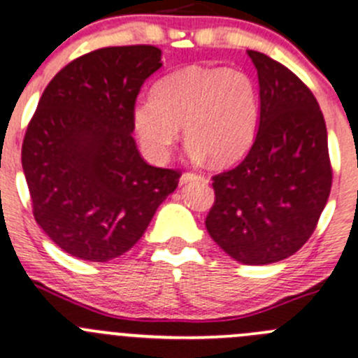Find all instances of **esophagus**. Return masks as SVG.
<instances>
[{"label":"esophagus","instance_id":"obj_1","mask_svg":"<svg viewBox=\"0 0 358 358\" xmlns=\"http://www.w3.org/2000/svg\"><path fill=\"white\" fill-rule=\"evenodd\" d=\"M195 179H200L199 173H193V172H185L181 176V185H186L189 181H195Z\"/></svg>","mask_w":358,"mask_h":358}]
</instances>
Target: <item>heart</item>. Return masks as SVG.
Segmentation results:
<instances>
[{
	"label": "heart",
	"instance_id": "heart-1",
	"mask_svg": "<svg viewBox=\"0 0 358 358\" xmlns=\"http://www.w3.org/2000/svg\"><path fill=\"white\" fill-rule=\"evenodd\" d=\"M258 117V91L251 77L224 66L176 71L134 108L142 148L156 162L169 158L181 137V126L192 142L193 158L210 156L216 165L237 162L257 137Z\"/></svg>",
	"mask_w": 358,
	"mask_h": 358
}]
</instances>
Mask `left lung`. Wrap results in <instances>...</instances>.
Returning <instances> with one entry per match:
<instances>
[{"label":"left lung","mask_w":358,"mask_h":358,"mask_svg":"<svg viewBox=\"0 0 358 358\" xmlns=\"http://www.w3.org/2000/svg\"><path fill=\"white\" fill-rule=\"evenodd\" d=\"M258 71L260 124L246 158L213 177L206 227L234 260L267 265L297 253L329 200L332 165L315 94L285 64L248 50Z\"/></svg>","instance_id":"left-lung-1"}]
</instances>
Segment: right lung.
<instances>
[{
  "label": "right lung",
  "instance_id": "add662e5",
  "mask_svg": "<svg viewBox=\"0 0 358 358\" xmlns=\"http://www.w3.org/2000/svg\"><path fill=\"white\" fill-rule=\"evenodd\" d=\"M155 45L103 47L77 57L43 91L22 142L33 216L71 257L108 262L130 250L181 172L144 162L134 108L162 66Z\"/></svg>",
  "mask_w": 358,
  "mask_h": 358
}]
</instances>
